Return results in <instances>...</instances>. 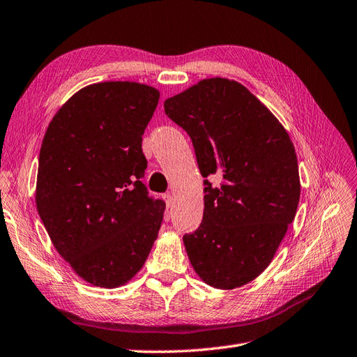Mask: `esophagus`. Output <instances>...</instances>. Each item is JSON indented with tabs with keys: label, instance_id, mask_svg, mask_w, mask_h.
<instances>
[{
	"label": "esophagus",
	"instance_id": "obj_1",
	"mask_svg": "<svg viewBox=\"0 0 357 357\" xmlns=\"http://www.w3.org/2000/svg\"><path fill=\"white\" fill-rule=\"evenodd\" d=\"M164 199H165V202H167V208H172V202H174V199H172L171 193H165Z\"/></svg>",
	"mask_w": 357,
	"mask_h": 357
}]
</instances>
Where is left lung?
Listing matches in <instances>:
<instances>
[{"label": "left lung", "instance_id": "obj_1", "mask_svg": "<svg viewBox=\"0 0 357 357\" xmlns=\"http://www.w3.org/2000/svg\"><path fill=\"white\" fill-rule=\"evenodd\" d=\"M164 107L190 137L205 178L202 222L183 235L189 261L213 287L247 284L273 261L295 219L301 185L294 144L273 113L234 80H201ZM210 175L222 178L218 187Z\"/></svg>", "mask_w": 357, "mask_h": 357}]
</instances>
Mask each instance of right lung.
<instances>
[{
    "mask_svg": "<svg viewBox=\"0 0 357 357\" xmlns=\"http://www.w3.org/2000/svg\"><path fill=\"white\" fill-rule=\"evenodd\" d=\"M159 101L152 86H86L52 119L38 156L36 202L58 253L86 282H129L152 250L165 202L149 195L142 142Z\"/></svg>",
    "mask_w": 357,
    "mask_h": 357,
    "instance_id": "right-lung-1",
    "label": "right lung"
}]
</instances>
